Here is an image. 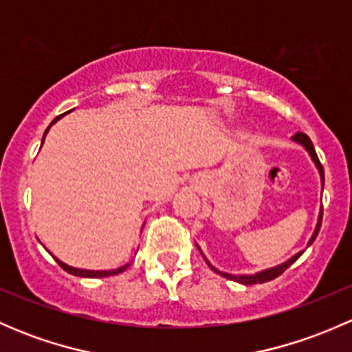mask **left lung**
Listing matches in <instances>:
<instances>
[{
    "mask_svg": "<svg viewBox=\"0 0 352 352\" xmlns=\"http://www.w3.org/2000/svg\"><path fill=\"white\" fill-rule=\"evenodd\" d=\"M293 141H296V143H300L301 146H303L305 150H307L308 153H310L311 160H314V163H315V166H317V168H318V173H320L322 189H324V182H325V179H324V166H322L320 160H318L317 153H315V148H314V144H311L310 138H308L307 134H303V133H296V134H294V136H293ZM320 225H322V208H320V212H318L317 226H315L314 235H311V239L308 240V247H310V245L315 242V239H317L318 232H320ZM197 248H199V247H197ZM199 252H201V254H202L201 248H199ZM301 254H303V252H298L296 255H293V257H291V258H287V261H286V262H283V264L276 265V267H271V269H265V271L255 272V274H250V276H248V274H240V276H235V274H228V272H221V271H218V269H216L214 265H212L211 262L208 261V258H206V255H204V254H202V257H204V261L208 262L209 267H211L212 271H214V272H218L219 276H223V278H226V279H232V281L240 283V285L248 286V285H257V283H267V281H272V279H276V278H278V276H281L283 272H285L286 269L289 267V265L293 264L294 261H298V257H300Z\"/></svg>",
    "mask_w": 352,
    "mask_h": 352,
    "instance_id": "left-lung-1",
    "label": "left lung"
}]
</instances>
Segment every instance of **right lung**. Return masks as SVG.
Returning <instances> with one entry per match:
<instances>
[{
  "label": "right lung",
  "mask_w": 352,
  "mask_h": 352,
  "mask_svg": "<svg viewBox=\"0 0 352 352\" xmlns=\"http://www.w3.org/2000/svg\"><path fill=\"white\" fill-rule=\"evenodd\" d=\"M63 116H65V113H61V116L56 117V119L52 120V122H51V126H52V124H54V122H58V120L61 119ZM51 126H49L47 129H45L44 138H42V143H44L45 134L49 133V129H51ZM49 254H51V252H49ZM52 257H54V255H52ZM54 258H56V257H54ZM56 262H58V264L61 265V267L65 269L66 272H69V274H73V276H80V278H107V276H116V274H120V272L126 271V269L129 267V264H126V265H120V267H117V269H110V271H88V269L71 267V265H67V264H65V262L59 261V258H56Z\"/></svg>",
  "instance_id": "add662e5"
}]
</instances>
